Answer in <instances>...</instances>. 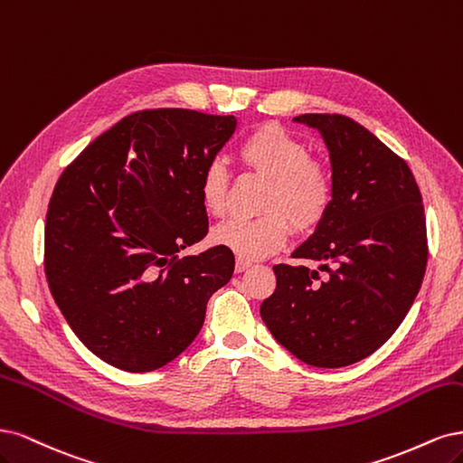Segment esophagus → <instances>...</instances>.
<instances>
[{
	"label": "esophagus",
	"mask_w": 463,
	"mask_h": 463,
	"mask_svg": "<svg viewBox=\"0 0 463 463\" xmlns=\"http://www.w3.org/2000/svg\"><path fill=\"white\" fill-rule=\"evenodd\" d=\"M250 261L248 260H241L238 258L236 260V265H234V269H236V273H242V271H246V269H250Z\"/></svg>",
	"instance_id": "1"
}]
</instances>
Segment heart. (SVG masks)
<instances>
[{
    "label": "heart",
    "mask_w": 463,
    "mask_h": 463,
    "mask_svg": "<svg viewBox=\"0 0 463 463\" xmlns=\"http://www.w3.org/2000/svg\"><path fill=\"white\" fill-rule=\"evenodd\" d=\"M238 154L248 169L269 178L260 217H231L213 229V242L241 260H261L285 246L290 222L298 232L316 229L333 202V176L309 147L279 125L253 128ZM203 210L221 215L229 198V175L221 161H210L200 175Z\"/></svg>",
    "instance_id": "1"
}]
</instances>
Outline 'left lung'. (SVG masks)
<instances>
[{
    "instance_id": "left-lung-1",
    "label": "left lung",
    "mask_w": 463,
    "mask_h": 463,
    "mask_svg": "<svg viewBox=\"0 0 463 463\" xmlns=\"http://www.w3.org/2000/svg\"><path fill=\"white\" fill-rule=\"evenodd\" d=\"M329 150L333 202L296 260L273 267L261 319L313 367H345L379 350L404 321L427 267L421 192L408 163L350 117L306 113ZM326 275L321 278L320 271Z\"/></svg>"
}]
</instances>
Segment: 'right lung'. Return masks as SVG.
<instances>
[{
  "mask_svg": "<svg viewBox=\"0 0 463 463\" xmlns=\"http://www.w3.org/2000/svg\"><path fill=\"white\" fill-rule=\"evenodd\" d=\"M234 130L232 115L137 111L59 176L43 269L69 326L106 364L130 373L167 365L231 280L229 248L181 251L207 234L200 175Z\"/></svg>",
  "mask_w": 463,
  "mask_h": 463,
  "instance_id": "right-lung-1",
  "label": "right lung"
}]
</instances>
